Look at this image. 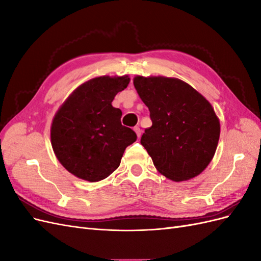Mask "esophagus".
Instances as JSON below:
<instances>
[{"label": "esophagus", "instance_id": "esophagus-1", "mask_svg": "<svg viewBox=\"0 0 261 261\" xmlns=\"http://www.w3.org/2000/svg\"><path fill=\"white\" fill-rule=\"evenodd\" d=\"M134 130H135L137 137L139 138V137L141 136V130H140V128H139V127H134Z\"/></svg>", "mask_w": 261, "mask_h": 261}]
</instances>
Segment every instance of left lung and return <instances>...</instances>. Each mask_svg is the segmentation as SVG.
I'll return each mask as SVG.
<instances>
[{
    "label": "left lung",
    "instance_id": "8db88e82",
    "mask_svg": "<svg viewBox=\"0 0 261 261\" xmlns=\"http://www.w3.org/2000/svg\"><path fill=\"white\" fill-rule=\"evenodd\" d=\"M134 86L152 121L140 144L158 172L174 181L199 175L220 138V121L210 102L174 77L135 76Z\"/></svg>",
    "mask_w": 261,
    "mask_h": 261
}]
</instances>
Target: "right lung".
Returning <instances> with one entry per match:
<instances>
[{
  "label": "right lung",
  "mask_w": 261,
  "mask_h": 261,
  "mask_svg": "<svg viewBox=\"0 0 261 261\" xmlns=\"http://www.w3.org/2000/svg\"><path fill=\"white\" fill-rule=\"evenodd\" d=\"M129 77L99 76L85 82L69 94L51 124L55 156L76 177L93 181L107 178L120 167L135 132L121 123L122 111L114 97L129 84Z\"/></svg>",
  "instance_id": "1"
}]
</instances>
